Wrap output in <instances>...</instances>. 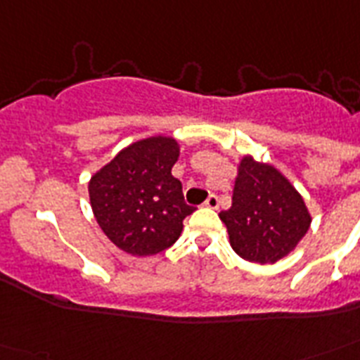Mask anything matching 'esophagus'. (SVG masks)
Masks as SVG:
<instances>
[{
	"label": "esophagus",
	"instance_id": "esophagus-1",
	"mask_svg": "<svg viewBox=\"0 0 360 360\" xmlns=\"http://www.w3.org/2000/svg\"><path fill=\"white\" fill-rule=\"evenodd\" d=\"M219 196L217 194H209V198L205 200V207L209 209H219Z\"/></svg>",
	"mask_w": 360,
	"mask_h": 360
}]
</instances>
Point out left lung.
Instances as JSON below:
<instances>
[{
    "instance_id": "obj_1",
    "label": "left lung",
    "mask_w": 360,
    "mask_h": 360,
    "mask_svg": "<svg viewBox=\"0 0 360 360\" xmlns=\"http://www.w3.org/2000/svg\"><path fill=\"white\" fill-rule=\"evenodd\" d=\"M243 259L276 263L307 236L312 217L295 186L271 164L243 157L231 207L219 214Z\"/></svg>"
}]
</instances>
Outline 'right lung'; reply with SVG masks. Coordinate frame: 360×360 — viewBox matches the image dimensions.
<instances>
[{
	"label": "right lung",
	"mask_w": 360,
	"mask_h": 360,
	"mask_svg": "<svg viewBox=\"0 0 360 360\" xmlns=\"http://www.w3.org/2000/svg\"><path fill=\"white\" fill-rule=\"evenodd\" d=\"M179 143L151 136L124 147L89 181V202L101 230L132 256H153L179 239L186 205L181 181L172 175Z\"/></svg>",
	"instance_id": "obj_1"
}]
</instances>
